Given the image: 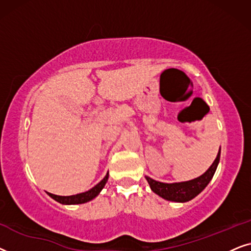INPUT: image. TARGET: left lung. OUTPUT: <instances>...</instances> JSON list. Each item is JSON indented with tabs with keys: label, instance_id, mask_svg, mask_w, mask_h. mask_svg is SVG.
I'll return each instance as SVG.
<instances>
[{
	"label": "left lung",
	"instance_id": "obj_1",
	"mask_svg": "<svg viewBox=\"0 0 251 251\" xmlns=\"http://www.w3.org/2000/svg\"><path fill=\"white\" fill-rule=\"evenodd\" d=\"M219 159L220 149L218 155H217V158L212 163V165L208 169V171L203 173L199 178L189 180V181L164 183L156 181V180L149 178V176H146V179L152 192L159 195L160 198L172 202H188L195 198V196H198L208 186L210 180L212 179L213 175H215Z\"/></svg>",
	"mask_w": 251,
	"mask_h": 251
}]
</instances>
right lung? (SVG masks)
I'll return each instance as SVG.
<instances>
[{"label": "right lung", "instance_id": "obj_1", "mask_svg": "<svg viewBox=\"0 0 251 251\" xmlns=\"http://www.w3.org/2000/svg\"><path fill=\"white\" fill-rule=\"evenodd\" d=\"M108 178H109V173H106V176L103 178V180H101V181H100L95 187H93V188L89 189L88 192L76 194V195L58 196V195H55V194H50V193L48 194L50 198H52L55 201L62 203V204H81V203H86L96 198V196L99 195V193L103 189V187H104L106 181H108Z\"/></svg>", "mask_w": 251, "mask_h": 251}]
</instances>
